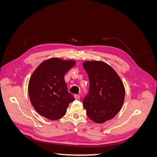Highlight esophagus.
<instances>
[{
	"mask_svg": "<svg viewBox=\"0 0 157 157\" xmlns=\"http://www.w3.org/2000/svg\"><path fill=\"white\" fill-rule=\"evenodd\" d=\"M74 96H75V98L76 99H80V95H78V94H75Z\"/></svg>",
	"mask_w": 157,
	"mask_h": 157,
	"instance_id": "esophagus-1",
	"label": "esophagus"
}]
</instances>
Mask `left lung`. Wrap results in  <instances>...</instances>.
<instances>
[{"label": "left lung", "mask_w": 157, "mask_h": 157, "mask_svg": "<svg viewBox=\"0 0 157 157\" xmlns=\"http://www.w3.org/2000/svg\"><path fill=\"white\" fill-rule=\"evenodd\" d=\"M83 67L88 75L89 92L83 106L90 120L103 123L115 117L124 101L125 89L118 75L101 61H88Z\"/></svg>", "instance_id": "obj_1"}]
</instances>
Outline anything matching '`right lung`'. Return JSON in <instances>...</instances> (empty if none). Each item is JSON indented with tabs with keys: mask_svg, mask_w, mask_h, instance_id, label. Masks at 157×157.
Returning a JSON list of instances; mask_svg holds the SVG:
<instances>
[{
	"mask_svg": "<svg viewBox=\"0 0 157 157\" xmlns=\"http://www.w3.org/2000/svg\"><path fill=\"white\" fill-rule=\"evenodd\" d=\"M76 64L73 60L52 58L42 62L30 78L28 92L36 112L51 121L63 117L75 98L68 92L64 75Z\"/></svg>",
	"mask_w": 157,
	"mask_h": 157,
	"instance_id": "right-lung-1",
	"label": "right lung"
}]
</instances>
